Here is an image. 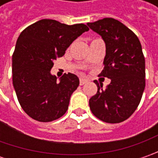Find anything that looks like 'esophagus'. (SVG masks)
Instances as JSON below:
<instances>
[{"mask_svg":"<svg viewBox=\"0 0 158 158\" xmlns=\"http://www.w3.org/2000/svg\"><path fill=\"white\" fill-rule=\"evenodd\" d=\"M87 82H88V80H87V79H83V78H81V79H80V85H83L84 83H86Z\"/></svg>","mask_w":158,"mask_h":158,"instance_id":"esophagus-1","label":"esophagus"}]
</instances>
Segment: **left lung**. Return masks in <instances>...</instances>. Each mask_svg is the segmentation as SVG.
<instances>
[{
    "mask_svg": "<svg viewBox=\"0 0 158 158\" xmlns=\"http://www.w3.org/2000/svg\"><path fill=\"white\" fill-rule=\"evenodd\" d=\"M88 26L106 43L104 69L99 76L111 79L89 101L92 113L106 123H119L128 118L140 104L145 88V59L142 45L130 29L114 18H104Z\"/></svg>",
    "mask_w": 158,
    "mask_h": 158,
    "instance_id": "obj_1",
    "label": "left lung"
}]
</instances>
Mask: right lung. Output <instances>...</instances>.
Listing matches in <instances>:
<instances>
[{"label": "right lung", "instance_id": "1", "mask_svg": "<svg viewBox=\"0 0 158 158\" xmlns=\"http://www.w3.org/2000/svg\"><path fill=\"white\" fill-rule=\"evenodd\" d=\"M89 28L42 19L19 35L13 56V86L23 110L35 120L49 122L66 113L70 97L79 86L74 74H64L60 82L51 74L53 60Z\"/></svg>", "mask_w": 158, "mask_h": 158}]
</instances>
